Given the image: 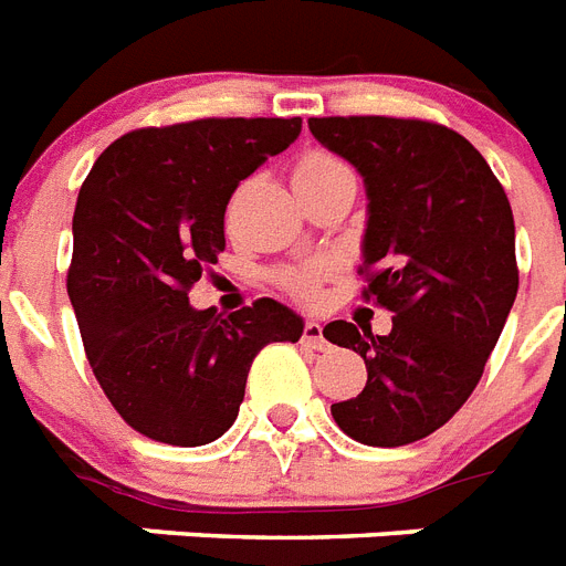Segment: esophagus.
Here are the masks:
<instances>
[{
	"label": "esophagus",
	"instance_id": "esophagus-1",
	"mask_svg": "<svg viewBox=\"0 0 566 566\" xmlns=\"http://www.w3.org/2000/svg\"><path fill=\"white\" fill-rule=\"evenodd\" d=\"M304 342L315 350H327V338H324V327H321L318 321H306L304 324Z\"/></svg>",
	"mask_w": 566,
	"mask_h": 566
}]
</instances>
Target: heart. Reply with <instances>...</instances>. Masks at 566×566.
<instances>
[{"instance_id": "obj_1", "label": "heart", "mask_w": 566, "mask_h": 566, "mask_svg": "<svg viewBox=\"0 0 566 566\" xmlns=\"http://www.w3.org/2000/svg\"><path fill=\"white\" fill-rule=\"evenodd\" d=\"M342 171L350 169H347V163L338 160L336 155H329V151H306V155L295 163V184L329 178V175H342ZM321 277H324V265H318V262L295 265V269H283L277 274L280 286L297 297L315 295L321 286Z\"/></svg>"}]
</instances>
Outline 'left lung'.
Instances as JSON below:
<instances>
[{"instance_id": "left-lung-1", "label": "left lung", "mask_w": 566, "mask_h": 566, "mask_svg": "<svg viewBox=\"0 0 566 566\" xmlns=\"http://www.w3.org/2000/svg\"><path fill=\"white\" fill-rule=\"evenodd\" d=\"M310 130L365 178L361 297L395 315L388 336L347 321L324 327L368 368L361 395L329 411L359 444H411L473 395L512 312V205L485 157L438 122L324 116Z\"/></svg>"}]
</instances>
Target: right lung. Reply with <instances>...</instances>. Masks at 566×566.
<instances>
[{"mask_svg":"<svg viewBox=\"0 0 566 566\" xmlns=\"http://www.w3.org/2000/svg\"><path fill=\"white\" fill-rule=\"evenodd\" d=\"M297 134L301 116L139 128L104 148L81 184L66 292L98 386L139 436L216 441L237 420L254 356L304 333L301 315L271 297L228 318L189 304L224 251L239 180Z\"/></svg>","mask_w":566,"mask_h":566,"instance_id":"add662e5","label":"right lung"}]
</instances>
